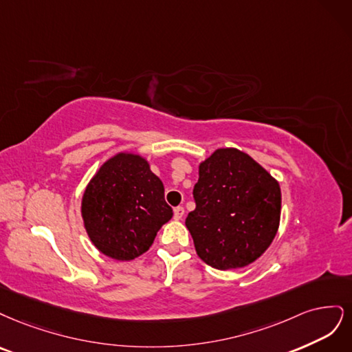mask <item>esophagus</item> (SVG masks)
Returning <instances> with one entry per match:
<instances>
[{
    "mask_svg": "<svg viewBox=\"0 0 352 352\" xmlns=\"http://www.w3.org/2000/svg\"><path fill=\"white\" fill-rule=\"evenodd\" d=\"M183 217H184V208H183V206H177V208L174 209V219H175V221H179Z\"/></svg>",
    "mask_w": 352,
    "mask_h": 352,
    "instance_id": "esophagus-1",
    "label": "esophagus"
}]
</instances>
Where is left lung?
Wrapping results in <instances>:
<instances>
[{"label": "left lung", "instance_id": "8db88e82", "mask_svg": "<svg viewBox=\"0 0 352 352\" xmlns=\"http://www.w3.org/2000/svg\"><path fill=\"white\" fill-rule=\"evenodd\" d=\"M196 209L186 226L206 265L238 269L253 263L274 241L280 222L278 179L250 155L219 147L199 164Z\"/></svg>", "mask_w": 352, "mask_h": 352}]
</instances>
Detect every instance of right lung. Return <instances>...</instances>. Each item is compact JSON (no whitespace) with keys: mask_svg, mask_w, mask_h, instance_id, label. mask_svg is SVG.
<instances>
[{"mask_svg":"<svg viewBox=\"0 0 352 352\" xmlns=\"http://www.w3.org/2000/svg\"><path fill=\"white\" fill-rule=\"evenodd\" d=\"M164 184L140 153L122 151L99 166L82 196L80 213L89 240L118 262L142 256L173 218Z\"/></svg>","mask_w":352,"mask_h":352,"instance_id":"add662e5","label":"right lung"}]
</instances>
